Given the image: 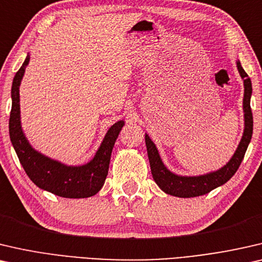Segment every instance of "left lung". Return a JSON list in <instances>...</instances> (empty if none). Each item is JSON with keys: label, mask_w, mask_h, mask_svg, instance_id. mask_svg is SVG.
<instances>
[{"label": "left lung", "mask_w": 262, "mask_h": 262, "mask_svg": "<svg viewBox=\"0 0 262 262\" xmlns=\"http://www.w3.org/2000/svg\"><path fill=\"white\" fill-rule=\"evenodd\" d=\"M238 72L245 83V97H243V110H245V133L241 139L240 145H238L234 157L231 158L229 163L219 171L209 173L205 176L200 177H180L176 176L168 171L161 163V159L158 153V149L149 136L146 134V147L147 153H148V159L150 164V171L154 182H156L164 192L176 197H197L210 192V191L216 189L224 183H227L231 177L235 174L237 168L245 157L247 147H248L250 139L253 134V114L250 108V96H252V82L247 75L245 70L242 69L240 61H237Z\"/></svg>", "instance_id": "left-lung-1"}]
</instances>
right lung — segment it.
Masks as SVG:
<instances>
[{"instance_id":"add662e5","label":"right lung","mask_w":262,"mask_h":262,"mask_svg":"<svg viewBox=\"0 0 262 262\" xmlns=\"http://www.w3.org/2000/svg\"><path fill=\"white\" fill-rule=\"evenodd\" d=\"M28 61L29 57L27 56L14 77L12 86L13 102L9 117L10 140L22 167L36 186L50 191L57 196L65 198H86L94 196L101 190L108 176L110 156L119 133L123 127V121H119L112 126L94 159L83 166H65L58 161L51 160L50 158L35 152L26 140L20 124L19 86Z\"/></svg>"}]
</instances>
